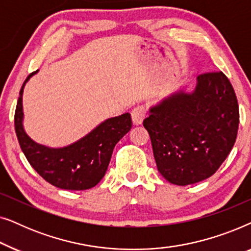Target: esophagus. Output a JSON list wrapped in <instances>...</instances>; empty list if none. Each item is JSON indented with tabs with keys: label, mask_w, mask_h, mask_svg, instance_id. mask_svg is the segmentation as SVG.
Returning <instances> with one entry per match:
<instances>
[{
	"label": "esophagus",
	"mask_w": 251,
	"mask_h": 251,
	"mask_svg": "<svg viewBox=\"0 0 251 251\" xmlns=\"http://www.w3.org/2000/svg\"><path fill=\"white\" fill-rule=\"evenodd\" d=\"M146 108L144 106H136L131 111V119L132 123L135 126H139L143 123V120L146 118Z\"/></svg>",
	"instance_id": "obj_1"
}]
</instances>
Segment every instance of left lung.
I'll use <instances>...</instances> for the list:
<instances>
[{
  "label": "left lung",
  "instance_id": "1",
  "mask_svg": "<svg viewBox=\"0 0 251 251\" xmlns=\"http://www.w3.org/2000/svg\"><path fill=\"white\" fill-rule=\"evenodd\" d=\"M143 125L159 173L185 186L212 176L234 146L239 106L224 73L199 75L193 91L178 90L149 108Z\"/></svg>",
  "mask_w": 251,
  "mask_h": 251
}]
</instances>
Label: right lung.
Returning a JSON list of instances; mask_svg holds the SVG:
<instances>
[{
	"mask_svg": "<svg viewBox=\"0 0 251 251\" xmlns=\"http://www.w3.org/2000/svg\"><path fill=\"white\" fill-rule=\"evenodd\" d=\"M24 82L15 113V128L23 153L37 174L61 190L82 191L97 185L105 176L116 143L132 126L131 115L125 113L106 119L76 142L63 147H49L30 138L24 128Z\"/></svg>",
	"mask_w": 251,
	"mask_h": 251,
	"instance_id": "obj_1",
	"label": "right lung"
}]
</instances>
